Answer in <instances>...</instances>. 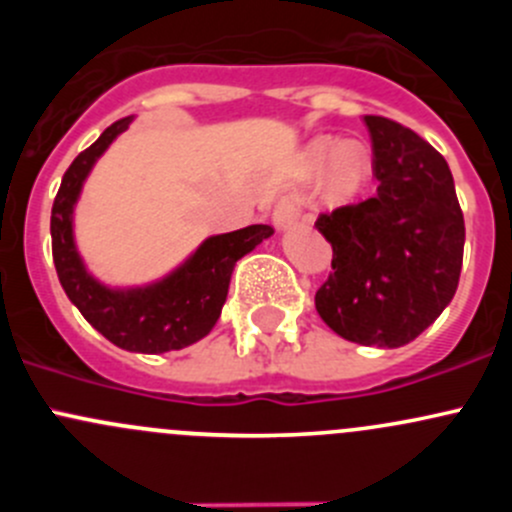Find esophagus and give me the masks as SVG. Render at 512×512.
<instances>
[{"mask_svg": "<svg viewBox=\"0 0 512 512\" xmlns=\"http://www.w3.org/2000/svg\"><path fill=\"white\" fill-rule=\"evenodd\" d=\"M299 220V198L297 195H282L277 200L275 210H272V223H275L277 230H285V227L294 225Z\"/></svg>", "mask_w": 512, "mask_h": 512, "instance_id": "obj_1", "label": "esophagus"}]
</instances>
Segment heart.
<instances>
[{
  "label": "heart",
  "mask_w": 512,
  "mask_h": 512,
  "mask_svg": "<svg viewBox=\"0 0 512 512\" xmlns=\"http://www.w3.org/2000/svg\"><path fill=\"white\" fill-rule=\"evenodd\" d=\"M332 156V165H329V193L339 200L352 198L356 190L364 185L369 178V153L359 143H342L334 151V141L322 138L312 146V160L322 165L324 160Z\"/></svg>",
  "instance_id": "b5f03b06"
}]
</instances>
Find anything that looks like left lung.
<instances>
[{"mask_svg": "<svg viewBox=\"0 0 512 512\" xmlns=\"http://www.w3.org/2000/svg\"><path fill=\"white\" fill-rule=\"evenodd\" d=\"M364 123L379 188L314 223L334 252L314 304L339 337L396 349L431 327L456 294L466 225L446 158L391 118Z\"/></svg>", "mask_w": 512, "mask_h": 512, "instance_id": "1", "label": "left lung"}]
</instances>
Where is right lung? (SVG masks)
Returning a JSON list of instances; mask_svg holds the SVG:
<instances>
[{"label":"right lung","mask_w":512,"mask_h":512,"mask_svg":"<svg viewBox=\"0 0 512 512\" xmlns=\"http://www.w3.org/2000/svg\"><path fill=\"white\" fill-rule=\"evenodd\" d=\"M131 121L128 116L111 123L64 173L51 208V252L66 297L96 332L126 352L163 354L190 347L210 334L223 312L235 262L275 230L250 225L208 237L178 270L151 285L106 287L98 282L76 250L74 205L96 160Z\"/></svg>","instance_id":"1"}]
</instances>
